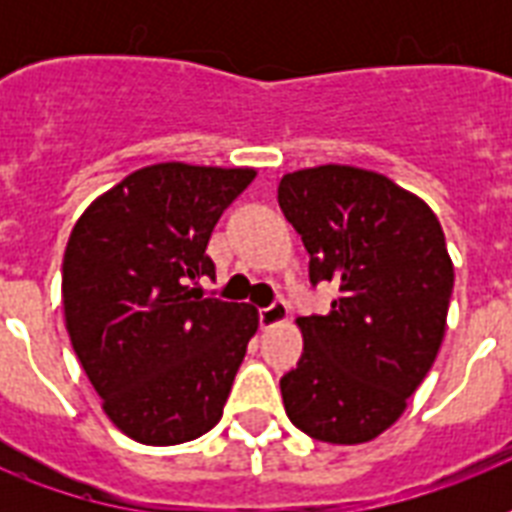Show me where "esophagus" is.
I'll return each mask as SVG.
<instances>
[{
	"label": "esophagus",
	"mask_w": 512,
	"mask_h": 512,
	"mask_svg": "<svg viewBox=\"0 0 512 512\" xmlns=\"http://www.w3.org/2000/svg\"><path fill=\"white\" fill-rule=\"evenodd\" d=\"M289 316V305L284 300H273L268 308H260V327L263 329H271L281 321H287Z\"/></svg>",
	"instance_id": "esophagus-1"
}]
</instances>
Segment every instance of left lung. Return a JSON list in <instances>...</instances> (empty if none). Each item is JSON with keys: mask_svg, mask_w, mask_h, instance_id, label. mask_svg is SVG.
<instances>
[{"mask_svg": "<svg viewBox=\"0 0 512 512\" xmlns=\"http://www.w3.org/2000/svg\"><path fill=\"white\" fill-rule=\"evenodd\" d=\"M279 207L335 281L327 316H303V356L281 377L295 428L327 444H364L404 414L446 332L454 268L433 209L377 172L324 164L289 172Z\"/></svg>", "mask_w": 512, "mask_h": 512, "instance_id": "1", "label": "left lung"}]
</instances>
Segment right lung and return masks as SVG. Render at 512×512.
Segmentation results:
<instances>
[{
    "instance_id": "obj_1",
    "label": "right lung",
    "mask_w": 512,
    "mask_h": 512,
    "mask_svg": "<svg viewBox=\"0 0 512 512\" xmlns=\"http://www.w3.org/2000/svg\"><path fill=\"white\" fill-rule=\"evenodd\" d=\"M255 170L167 162L127 175L76 220L63 255L66 329L116 428L148 446L212 430L257 311L201 297L209 236Z\"/></svg>"
}]
</instances>
